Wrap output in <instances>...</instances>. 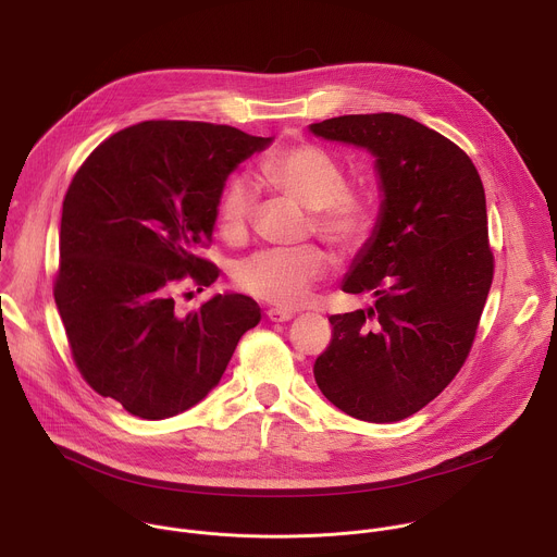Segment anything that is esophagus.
Here are the masks:
<instances>
[{
  "mask_svg": "<svg viewBox=\"0 0 557 557\" xmlns=\"http://www.w3.org/2000/svg\"><path fill=\"white\" fill-rule=\"evenodd\" d=\"M267 317H269V322H273V324H282V322H290V320H293V312H288V310H280V308H271V310L267 312Z\"/></svg>",
  "mask_w": 557,
  "mask_h": 557,
  "instance_id": "obj_1",
  "label": "esophagus"
}]
</instances>
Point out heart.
<instances>
[{"label": "heart", "mask_w": 557, "mask_h": 557, "mask_svg": "<svg viewBox=\"0 0 557 557\" xmlns=\"http://www.w3.org/2000/svg\"><path fill=\"white\" fill-rule=\"evenodd\" d=\"M262 181L293 205L312 211L310 224L337 253L352 256L366 247L376 224L368 194L346 187V172L324 147L299 143L269 153L260 165ZM256 209L245 181H231L215 209V226L228 243H243ZM326 256L317 247L260 251L235 267V284L245 293L280 306H301L312 286L326 275Z\"/></svg>", "instance_id": "heart-1"}]
</instances>
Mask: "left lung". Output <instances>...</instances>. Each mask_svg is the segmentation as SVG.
Returning a JSON list of instances; mask_svg holds the SVG:
<instances>
[{
	"instance_id": "obj_1",
	"label": "left lung",
	"mask_w": 557,
	"mask_h": 557,
	"mask_svg": "<svg viewBox=\"0 0 557 557\" xmlns=\"http://www.w3.org/2000/svg\"><path fill=\"white\" fill-rule=\"evenodd\" d=\"M374 156L381 207L342 284L374 304L333 314L314 381L370 423L425 408L462 368L494 277L487 202L469 156L401 114H348L308 127Z\"/></svg>"
}]
</instances>
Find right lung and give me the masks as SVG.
<instances>
[{"mask_svg":"<svg viewBox=\"0 0 557 557\" xmlns=\"http://www.w3.org/2000/svg\"><path fill=\"white\" fill-rule=\"evenodd\" d=\"M273 138L198 121H145L103 140L74 174L61 213L54 301L74 363L95 392L161 421L218 385L262 320L240 293L181 314L183 280L211 286V240L228 174Z\"/></svg>","mask_w":557,"mask_h":557,"instance_id":"obj_1","label":"right lung"}]
</instances>
